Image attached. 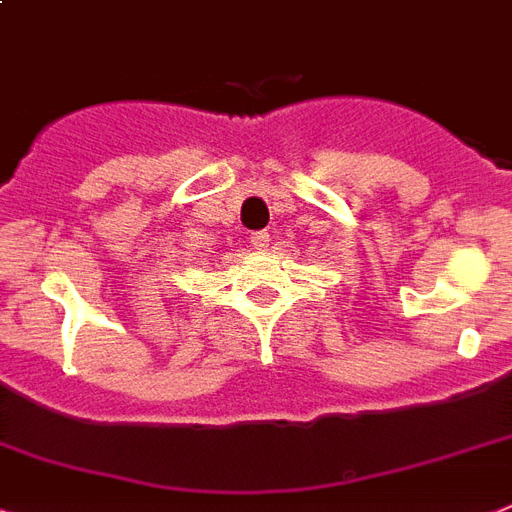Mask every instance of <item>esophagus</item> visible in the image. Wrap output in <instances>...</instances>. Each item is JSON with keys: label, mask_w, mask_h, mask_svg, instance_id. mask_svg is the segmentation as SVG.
I'll use <instances>...</instances> for the list:
<instances>
[{"label": "esophagus", "mask_w": 512, "mask_h": 512, "mask_svg": "<svg viewBox=\"0 0 512 512\" xmlns=\"http://www.w3.org/2000/svg\"><path fill=\"white\" fill-rule=\"evenodd\" d=\"M251 246L256 248V251H264V248L269 246V232H266V230L253 232V235H251Z\"/></svg>", "instance_id": "obj_1"}]
</instances>
